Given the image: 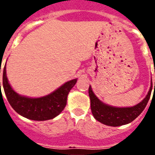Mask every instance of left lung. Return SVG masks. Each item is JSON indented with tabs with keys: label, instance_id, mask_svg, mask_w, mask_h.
I'll use <instances>...</instances> for the list:
<instances>
[{
	"label": "left lung",
	"instance_id": "left-lung-1",
	"mask_svg": "<svg viewBox=\"0 0 155 155\" xmlns=\"http://www.w3.org/2000/svg\"><path fill=\"white\" fill-rule=\"evenodd\" d=\"M151 91L152 80L149 92L147 93V97L142 101L131 107H115L102 102L95 95L92 87L89 86L88 94L91 101V110L92 115L96 120L108 126L115 127V126L129 124L132 122L135 118H137L142 113V111L144 110V108H146L147 103L149 101Z\"/></svg>",
	"mask_w": 155,
	"mask_h": 155
}]
</instances>
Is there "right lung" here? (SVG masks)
I'll return each instance as SVG.
<instances>
[{
    "label": "right lung",
    "instance_id": "1",
    "mask_svg": "<svg viewBox=\"0 0 155 155\" xmlns=\"http://www.w3.org/2000/svg\"><path fill=\"white\" fill-rule=\"evenodd\" d=\"M76 82L77 79L69 80L44 97H29L13 89L6 75V65L3 69V88L8 103L18 114L33 120H51L61 113L67 104L68 93Z\"/></svg>",
    "mask_w": 155,
    "mask_h": 155
}]
</instances>
